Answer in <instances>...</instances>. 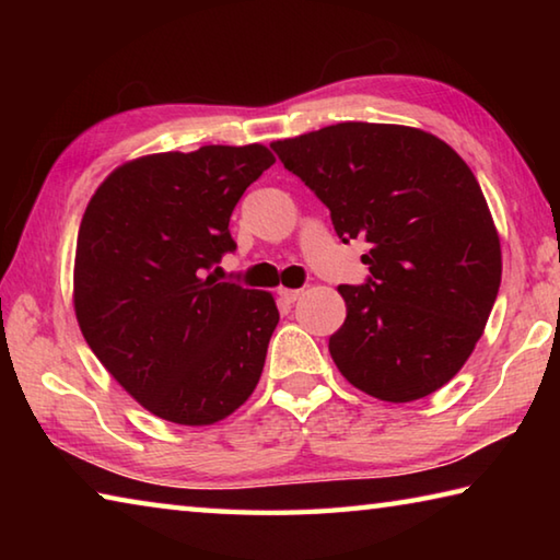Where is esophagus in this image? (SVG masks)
I'll list each match as a JSON object with an SVG mask.
<instances>
[{"instance_id":"34e87169","label":"esophagus","mask_w":560,"mask_h":560,"mask_svg":"<svg viewBox=\"0 0 560 560\" xmlns=\"http://www.w3.org/2000/svg\"><path fill=\"white\" fill-rule=\"evenodd\" d=\"M279 296L287 301V303H293V301L301 296V291L299 289H279Z\"/></svg>"}]
</instances>
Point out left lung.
Instances as JSON below:
<instances>
[{
  "label": "left lung",
  "mask_w": 560,
  "mask_h": 560,
  "mask_svg": "<svg viewBox=\"0 0 560 560\" xmlns=\"http://www.w3.org/2000/svg\"><path fill=\"white\" fill-rule=\"evenodd\" d=\"M271 148L343 244L371 246L368 281L338 287V371L385 402L440 390L485 334L501 283L499 234L469 165L432 132L390 122H336Z\"/></svg>",
  "instance_id": "1"
}]
</instances>
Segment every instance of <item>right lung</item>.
<instances>
[{
	"label": "right lung",
	"mask_w": 560,
	"mask_h": 560,
	"mask_svg": "<svg viewBox=\"0 0 560 560\" xmlns=\"http://www.w3.org/2000/svg\"><path fill=\"white\" fill-rule=\"evenodd\" d=\"M271 165L259 143L145 155L113 170L83 212L81 334L126 393L167 422H220L259 383L277 301L207 271L236 249L232 210Z\"/></svg>",
	"instance_id": "right-lung-1"
}]
</instances>
